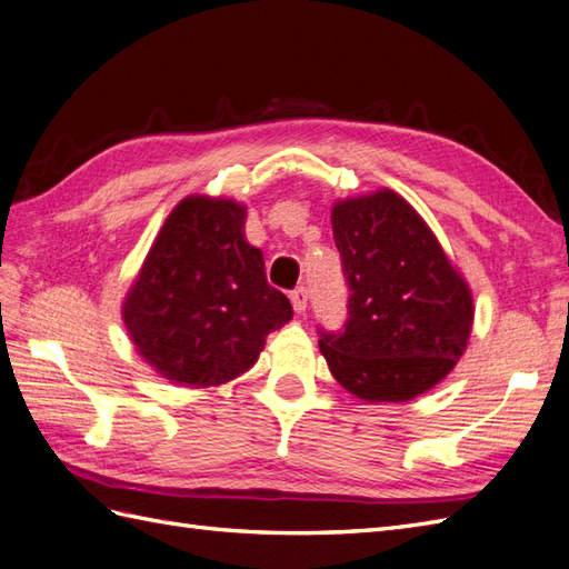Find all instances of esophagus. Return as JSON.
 Returning a JSON list of instances; mask_svg holds the SVG:
<instances>
[{"label": "esophagus", "mask_w": 569, "mask_h": 569, "mask_svg": "<svg viewBox=\"0 0 569 569\" xmlns=\"http://www.w3.org/2000/svg\"><path fill=\"white\" fill-rule=\"evenodd\" d=\"M290 302H293V310L298 315H302L305 310H308V290H305L302 286H298L293 293H290Z\"/></svg>", "instance_id": "obj_1"}]
</instances>
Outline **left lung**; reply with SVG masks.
<instances>
[{
  "mask_svg": "<svg viewBox=\"0 0 569 569\" xmlns=\"http://www.w3.org/2000/svg\"><path fill=\"white\" fill-rule=\"evenodd\" d=\"M348 317L319 329V351L362 401H411L455 370L473 325V298L423 218L391 189L337 201Z\"/></svg>",
  "mask_w": 569,
  "mask_h": 569,
  "instance_id": "obj_1",
  "label": "left lung"
}]
</instances>
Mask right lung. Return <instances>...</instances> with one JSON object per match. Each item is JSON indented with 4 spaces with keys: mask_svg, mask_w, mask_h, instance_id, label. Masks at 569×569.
Masks as SVG:
<instances>
[{
    "mask_svg": "<svg viewBox=\"0 0 569 569\" xmlns=\"http://www.w3.org/2000/svg\"><path fill=\"white\" fill-rule=\"evenodd\" d=\"M247 209L192 194L166 218L122 305L137 353L166 380L218 387L250 370L293 317L244 240Z\"/></svg>",
    "mask_w": 569,
    "mask_h": 569,
    "instance_id": "right-lung-1",
    "label": "right lung"
}]
</instances>
